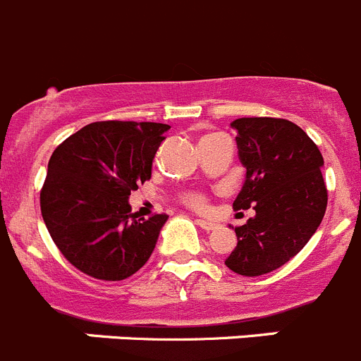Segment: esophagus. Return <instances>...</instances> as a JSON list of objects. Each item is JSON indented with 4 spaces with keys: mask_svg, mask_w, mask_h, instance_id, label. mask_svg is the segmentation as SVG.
<instances>
[{
    "mask_svg": "<svg viewBox=\"0 0 361 361\" xmlns=\"http://www.w3.org/2000/svg\"><path fill=\"white\" fill-rule=\"evenodd\" d=\"M197 226L204 231H213V229H216L218 224H214V221H211V220H204V218H198Z\"/></svg>",
    "mask_w": 361,
    "mask_h": 361,
    "instance_id": "34e87169",
    "label": "esophagus"
}]
</instances>
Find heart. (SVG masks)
<instances>
[{"mask_svg":"<svg viewBox=\"0 0 361 361\" xmlns=\"http://www.w3.org/2000/svg\"><path fill=\"white\" fill-rule=\"evenodd\" d=\"M184 202H186L188 206L195 207V209H206V198L198 193L184 195Z\"/></svg>","mask_w":361,"mask_h":361,"instance_id":"1","label":"heart"}]
</instances>
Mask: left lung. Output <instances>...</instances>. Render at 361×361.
Listing matches in <instances>:
<instances>
[{"instance_id": "obj_1", "label": "left lung", "mask_w": 361, "mask_h": 361, "mask_svg": "<svg viewBox=\"0 0 361 361\" xmlns=\"http://www.w3.org/2000/svg\"><path fill=\"white\" fill-rule=\"evenodd\" d=\"M240 163L245 180L234 209L256 211L245 226L233 227L238 245L226 264L240 276H263L283 267L319 229L327 206L324 159L295 123L281 118H238Z\"/></svg>"}]
</instances>
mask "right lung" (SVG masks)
<instances>
[{
	"instance_id": "1",
	"label": "right lung",
	"mask_w": 361,
	"mask_h": 361,
	"mask_svg": "<svg viewBox=\"0 0 361 361\" xmlns=\"http://www.w3.org/2000/svg\"><path fill=\"white\" fill-rule=\"evenodd\" d=\"M170 125L89 123L49 157L41 213L62 256L104 281L130 277L152 256L168 214H132L130 191L152 177V161Z\"/></svg>"
}]
</instances>
